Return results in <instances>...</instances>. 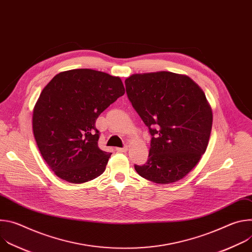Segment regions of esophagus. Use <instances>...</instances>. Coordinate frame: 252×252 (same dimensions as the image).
I'll use <instances>...</instances> for the list:
<instances>
[{"mask_svg": "<svg viewBox=\"0 0 252 252\" xmlns=\"http://www.w3.org/2000/svg\"><path fill=\"white\" fill-rule=\"evenodd\" d=\"M128 150L127 146H125L124 148H117V152L118 153H126Z\"/></svg>", "mask_w": 252, "mask_h": 252, "instance_id": "esophagus-1", "label": "esophagus"}]
</instances>
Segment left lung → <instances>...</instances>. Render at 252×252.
Masks as SVG:
<instances>
[{
  "mask_svg": "<svg viewBox=\"0 0 252 252\" xmlns=\"http://www.w3.org/2000/svg\"><path fill=\"white\" fill-rule=\"evenodd\" d=\"M125 84L153 136L148 161L134 169L158 185L184 178L200 160L210 136L212 111L203 91L189 77L170 71L134 74Z\"/></svg>",
  "mask_w": 252,
  "mask_h": 252,
  "instance_id": "obj_1",
  "label": "left lung"
}]
</instances>
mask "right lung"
I'll list each match as a JSON object with an SVG mask.
<instances>
[{
    "label": "right lung",
    "instance_id": "add662e5",
    "mask_svg": "<svg viewBox=\"0 0 252 252\" xmlns=\"http://www.w3.org/2000/svg\"><path fill=\"white\" fill-rule=\"evenodd\" d=\"M125 94L119 77L91 68L56 75L32 112V131L40 153L57 176L83 184L99 176L111 153L101 151L98 116Z\"/></svg>",
    "mask_w": 252,
    "mask_h": 252
}]
</instances>
